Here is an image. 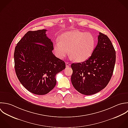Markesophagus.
<instances>
[{
  "label": "esophagus",
  "instance_id": "1",
  "mask_svg": "<svg viewBox=\"0 0 128 128\" xmlns=\"http://www.w3.org/2000/svg\"><path fill=\"white\" fill-rule=\"evenodd\" d=\"M70 65H71V64H70L69 62H66V66L67 67H69Z\"/></svg>",
  "mask_w": 128,
  "mask_h": 128
}]
</instances>
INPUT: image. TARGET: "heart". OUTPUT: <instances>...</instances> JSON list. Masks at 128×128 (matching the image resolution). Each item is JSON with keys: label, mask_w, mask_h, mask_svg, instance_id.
I'll use <instances>...</instances> for the list:
<instances>
[{"label": "heart", "mask_w": 128, "mask_h": 128, "mask_svg": "<svg viewBox=\"0 0 128 128\" xmlns=\"http://www.w3.org/2000/svg\"><path fill=\"white\" fill-rule=\"evenodd\" d=\"M95 46V39L90 33L73 30L65 32L54 44L56 55L64 59L69 53L77 62H83L92 55Z\"/></svg>", "instance_id": "b5f03b06"}]
</instances>
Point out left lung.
<instances>
[{"label": "left lung", "instance_id": "obj_1", "mask_svg": "<svg viewBox=\"0 0 128 128\" xmlns=\"http://www.w3.org/2000/svg\"><path fill=\"white\" fill-rule=\"evenodd\" d=\"M98 43L91 57L82 63H73L71 82L79 93L91 95L105 88L113 75L116 52L108 37L100 32Z\"/></svg>", "mask_w": 128, "mask_h": 128}]
</instances>
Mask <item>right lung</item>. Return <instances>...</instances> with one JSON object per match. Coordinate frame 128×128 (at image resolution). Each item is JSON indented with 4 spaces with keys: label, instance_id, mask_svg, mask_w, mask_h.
Instances as JSON below:
<instances>
[{
    "label": "right lung",
    "instance_id": "add662e5",
    "mask_svg": "<svg viewBox=\"0 0 128 128\" xmlns=\"http://www.w3.org/2000/svg\"><path fill=\"white\" fill-rule=\"evenodd\" d=\"M42 29L27 32L15 48L14 67L21 84L31 93L45 95L55 86V76L65 63L53 53V43Z\"/></svg>",
    "mask_w": 128,
    "mask_h": 128
}]
</instances>
